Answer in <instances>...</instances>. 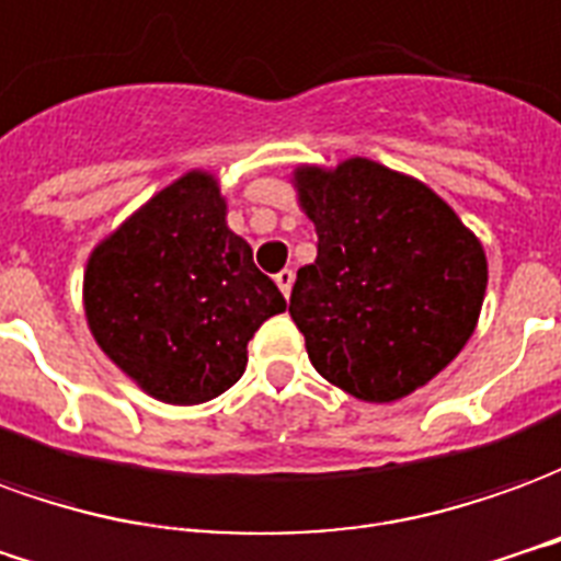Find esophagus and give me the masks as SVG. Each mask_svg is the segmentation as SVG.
<instances>
[{"mask_svg":"<svg viewBox=\"0 0 561 561\" xmlns=\"http://www.w3.org/2000/svg\"><path fill=\"white\" fill-rule=\"evenodd\" d=\"M274 280H277L280 293H284V296H289V293H293V280H296V272H293V268H284V272L274 274Z\"/></svg>","mask_w":561,"mask_h":561,"instance_id":"1","label":"esophagus"}]
</instances>
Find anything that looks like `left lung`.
Returning a JSON list of instances; mask_svg holds the SVG:
<instances>
[{
  "label": "left lung",
  "mask_w": 561,
  "mask_h": 561,
  "mask_svg": "<svg viewBox=\"0 0 561 561\" xmlns=\"http://www.w3.org/2000/svg\"><path fill=\"white\" fill-rule=\"evenodd\" d=\"M293 186L317 229L289 296L311 365L375 404L426 387L474 335L490 277L480 238L423 181L365 157L299 165Z\"/></svg>",
  "instance_id": "obj_1"
}]
</instances>
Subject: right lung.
<instances>
[{
  "instance_id": "right-lung-1",
  "label": "right lung",
  "mask_w": 561,
  "mask_h": 561,
  "mask_svg": "<svg viewBox=\"0 0 561 561\" xmlns=\"http://www.w3.org/2000/svg\"><path fill=\"white\" fill-rule=\"evenodd\" d=\"M280 311L287 299L226 226L220 184L202 169L147 198L83 268L96 344L165 404H202L238 383L248 341Z\"/></svg>"
}]
</instances>
